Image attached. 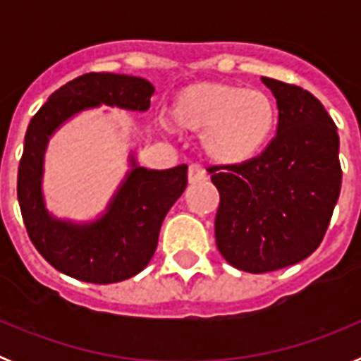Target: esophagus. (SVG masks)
I'll return each instance as SVG.
<instances>
[{
    "label": "esophagus",
    "mask_w": 361,
    "mask_h": 361,
    "mask_svg": "<svg viewBox=\"0 0 361 361\" xmlns=\"http://www.w3.org/2000/svg\"><path fill=\"white\" fill-rule=\"evenodd\" d=\"M188 180H190V184L204 183L206 180V171H204V168H200L199 164H191L188 168Z\"/></svg>",
    "instance_id": "obj_1"
}]
</instances>
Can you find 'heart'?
<instances>
[{
	"label": "heart",
	"mask_w": 361,
	"mask_h": 361,
	"mask_svg": "<svg viewBox=\"0 0 361 361\" xmlns=\"http://www.w3.org/2000/svg\"><path fill=\"white\" fill-rule=\"evenodd\" d=\"M170 123L200 133V148L212 162L242 166L257 159L276 128V108L267 94L220 81H199L175 94Z\"/></svg>",
	"instance_id": "b5f03b06"
}]
</instances>
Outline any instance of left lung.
I'll use <instances>...</instances> for the list:
<instances>
[{
  "instance_id": "1",
  "label": "left lung",
  "mask_w": 361,
  "mask_h": 361,
  "mask_svg": "<svg viewBox=\"0 0 361 361\" xmlns=\"http://www.w3.org/2000/svg\"><path fill=\"white\" fill-rule=\"evenodd\" d=\"M279 106L275 139L242 166H212L215 240L240 271L267 273L317 250L342 188L336 124L307 90L262 78Z\"/></svg>"
}]
</instances>
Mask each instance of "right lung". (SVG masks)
Masks as SVG:
<instances>
[{"instance_id": "add662e5", "label": "right lung", "mask_w": 361, "mask_h": 361, "mask_svg": "<svg viewBox=\"0 0 361 361\" xmlns=\"http://www.w3.org/2000/svg\"><path fill=\"white\" fill-rule=\"evenodd\" d=\"M155 88L135 75L90 72L54 92L32 117L18 170V200L32 244L50 266L90 283H116L141 273L157 250L166 213L184 193L188 166L148 170L130 155L132 170L106 212L92 222L56 219L44 206L43 161L50 137L65 121L101 104L146 111Z\"/></svg>"}]
</instances>
